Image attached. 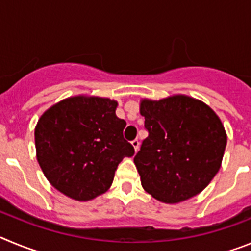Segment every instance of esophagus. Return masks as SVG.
<instances>
[{"mask_svg":"<svg viewBox=\"0 0 251 251\" xmlns=\"http://www.w3.org/2000/svg\"><path fill=\"white\" fill-rule=\"evenodd\" d=\"M130 143H132V146H133V148H134V151H138V148H139V142H138V139H134V141H132L130 142Z\"/></svg>","mask_w":251,"mask_h":251,"instance_id":"1","label":"esophagus"}]
</instances>
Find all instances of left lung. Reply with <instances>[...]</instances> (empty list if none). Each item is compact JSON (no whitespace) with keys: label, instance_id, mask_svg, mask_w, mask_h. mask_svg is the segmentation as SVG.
Listing matches in <instances>:
<instances>
[{"label":"left lung","instance_id":"left-lung-1","mask_svg":"<svg viewBox=\"0 0 251 251\" xmlns=\"http://www.w3.org/2000/svg\"><path fill=\"white\" fill-rule=\"evenodd\" d=\"M139 112L148 130L134 156L142 187L165 203L200 194L220 170L227 142L219 115L183 94L142 99Z\"/></svg>","mask_w":251,"mask_h":251}]
</instances>
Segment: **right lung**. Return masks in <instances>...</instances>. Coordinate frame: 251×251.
<instances>
[{
  "instance_id": "1",
  "label": "right lung",
  "mask_w": 251,
  "mask_h": 251,
  "mask_svg": "<svg viewBox=\"0 0 251 251\" xmlns=\"http://www.w3.org/2000/svg\"><path fill=\"white\" fill-rule=\"evenodd\" d=\"M117 105L109 98L76 95L50 106L37 122V162L49 182L73 200L108 191L122 159L134 154Z\"/></svg>"
}]
</instances>
